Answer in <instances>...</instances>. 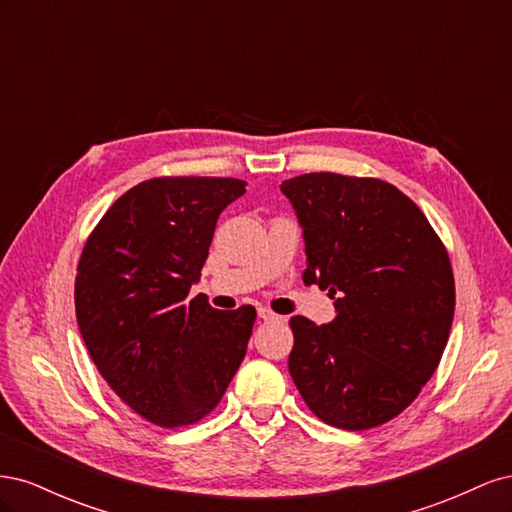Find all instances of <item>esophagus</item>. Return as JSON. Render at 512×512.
<instances>
[{
	"mask_svg": "<svg viewBox=\"0 0 512 512\" xmlns=\"http://www.w3.org/2000/svg\"><path fill=\"white\" fill-rule=\"evenodd\" d=\"M258 316L265 320V322H282L284 318L282 316H277V314H273L271 309H267V307H258Z\"/></svg>",
	"mask_w": 512,
	"mask_h": 512,
	"instance_id": "obj_1",
	"label": "esophagus"
}]
</instances>
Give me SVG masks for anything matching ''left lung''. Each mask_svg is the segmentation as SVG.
<instances>
[{
    "instance_id": "left-lung-1",
    "label": "left lung",
    "mask_w": 512,
    "mask_h": 512,
    "mask_svg": "<svg viewBox=\"0 0 512 512\" xmlns=\"http://www.w3.org/2000/svg\"><path fill=\"white\" fill-rule=\"evenodd\" d=\"M303 230V282L329 290L335 320L290 318V376L318 418L378 427L436 371L455 314V280L423 211L380 179L309 173L280 185Z\"/></svg>"
}]
</instances>
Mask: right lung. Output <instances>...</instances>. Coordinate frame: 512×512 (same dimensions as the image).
<instances>
[{
    "mask_svg": "<svg viewBox=\"0 0 512 512\" xmlns=\"http://www.w3.org/2000/svg\"><path fill=\"white\" fill-rule=\"evenodd\" d=\"M245 181L162 177L104 213L79 260L76 322L108 386L160 427L196 423L243 361L256 309L220 312L190 299L220 213Z\"/></svg>",
    "mask_w": 512,
    "mask_h": 512,
    "instance_id": "add662e5",
    "label": "right lung"
}]
</instances>
